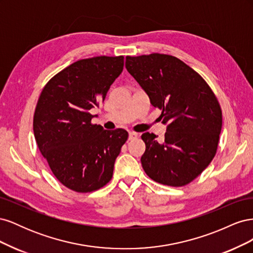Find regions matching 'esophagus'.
I'll list each match as a JSON object with an SVG mask.
<instances>
[{"instance_id": "obj_1", "label": "esophagus", "mask_w": 253, "mask_h": 253, "mask_svg": "<svg viewBox=\"0 0 253 253\" xmlns=\"http://www.w3.org/2000/svg\"><path fill=\"white\" fill-rule=\"evenodd\" d=\"M137 136H138V134L135 133V132H129L128 133V140H133L135 138H137Z\"/></svg>"}]
</instances>
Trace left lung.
<instances>
[{"mask_svg":"<svg viewBox=\"0 0 253 253\" xmlns=\"http://www.w3.org/2000/svg\"><path fill=\"white\" fill-rule=\"evenodd\" d=\"M126 67L168 126L163 140L153 133L141 135L144 172L163 185H188L216 154L223 124L216 96L200 74L170 55L126 56Z\"/></svg>","mask_w":253,"mask_h":253,"instance_id":"left-lung-1","label":"left lung"}]
</instances>
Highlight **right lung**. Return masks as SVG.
Returning a JSON list of instances; mask_svg holds the SVG:
<instances>
[{"instance_id":"obj_1","label":"right lung","mask_w":253,"mask_h":253,"mask_svg":"<svg viewBox=\"0 0 253 253\" xmlns=\"http://www.w3.org/2000/svg\"><path fill=\"white\" fill-rule=\"evenodd\" d=\"M125 57L77 61L46 83L34 115V134L56 178L75 192H93L113 176L115 160L128 134L91 124L89 110L104 101L121 74Z\"/></svg>"}]
</instances>
